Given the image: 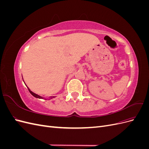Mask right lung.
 Segmentation results:
<instances>
[{
	"mask_svg": "<svg viewBox=\"0 0 149 149\" xmlns=\"http://www.w3.org/2000/svg\"><path fill=\"white\" fill-rule=\"evenodd\" d=\"M27 88H28V89H29V92L31 93V95H33L34 97H37V98H39V99H43V97H42V96H39V95H38V94H35V93H33L32 91H30V89L27 87ZM52 98V97H51ZM50 97V98H51Z\"/></svg>",
	"mask_w": 149,
	"mask_h": 149,
	"instance_id": "right-lung-1",
	"label": "right lung"
}]
</instances>
